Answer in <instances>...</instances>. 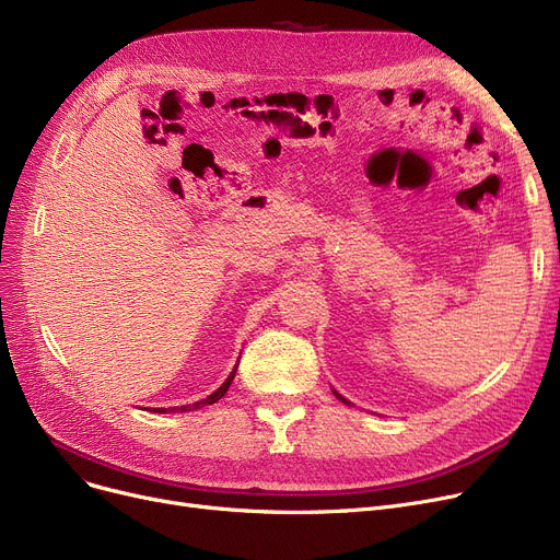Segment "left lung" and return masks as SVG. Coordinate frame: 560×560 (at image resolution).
I'll return each mask as SVG.
<instances>
[{
  "label": "left lung",
  "instance_id": "1",
  "mask_svg": "<svg viewBox=\"0 0 560 560\" xmlns=\"http://www.w3.org/2000/svg\"><path fill=\"white\" fill-rule=\"evenodd\" d=\"M336 397H338V399H342V397H340V395H338V393H336ZM342 401H345V404H349V401H347V399H342Z\"/></svg>",
  "mask_w": 560,
  "mask_h": 560
}]
</instances>
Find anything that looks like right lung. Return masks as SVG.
Here are the masks:
<instances>
[{
	"label": "right lung",
	"instance_id": "right-lung-1",
	"mask_svg": "<svg viewBox=\"0 0 560 560\" xmlns=\"http://www.w3.org/2000/svg\"><path fill=\"white\" fill-rule=\"evenodd\" d=\"M238 368V365H235ZM235 368H233V372L229 374V378L224 381V384L213 393V395H209L206 399H201V401H195V404H188V406H174V408H170V410H174V413H186V410H197V408H201V406H209V404H215L218 399H222L224 395H226V390H229V386H231V381H233V376H235Z\"/></svg>",
	"mask_w": 560,
	"mask_h": 560
}]
</instances>
